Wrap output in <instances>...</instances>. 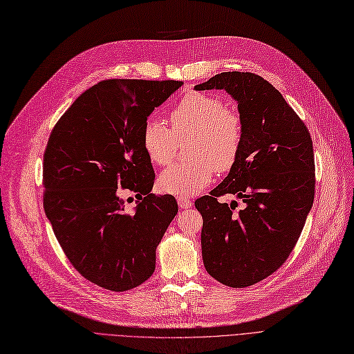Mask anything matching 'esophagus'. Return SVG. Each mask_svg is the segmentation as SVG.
Listing matches in <instances>:
<instances>
[{
  "mask_svg": "<svg viewBox=\"0 0 354 354\" xmlns=\"http://www.w3.org/2000/svg\"><path fill=\"white\" fill-rule=\"evenodd\" d=\"M178 205L182 210H185V208L191 207V200L188 197H178Z\"/></svg>",
  "mask_w": 354,
  "mask_h": 354,
  "instance_id": "34e87169",
  "label": "esophagus"
}]
</instances>
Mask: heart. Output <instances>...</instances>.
<instances>
[{
  "mask_svg": "<svg viewBox=\"0 0 354 354\" xmlns=\"http://www.w3.org/2000/svg\"><path fill=\"white\" fill-rule=\"evenodd\" d=\"M170 128L150 118L142 127L141 141L149 159L166 166L176 156L179 140L192 137L188 154L192 159L175 163L159 176L160 188L174 195H191L210 184L214 172L230 170L242 150L243 122L241 115L226 108L217 95L192 91L169 115Z\"/></svg>",
  "mask_w": 354,
  "mask_h": 354,
  "instance_id": "b5f03b06",
  "label": "heart"
}]
</instances>
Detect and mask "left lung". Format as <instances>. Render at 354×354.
Returning a JSON list of instances; mask_svg holds the SVG:
<instances>
[{
	"label": "left lung",
	"instance_id": "obj_1",
	"mask_svg": "<svg viewBox=\"0 0 354 354\" xmlns=\"http://www.w3.org/2000/svg\"><path fill=\"white\" fill-rule=\"evenodd\" d=\"M195 90H226L238 102L243 144L229 175L195 201L203 216L207 272L229 287L252 286L279 270L302 233L315 195L310 134L280 91L252 73H220ZM236 194L239 214L216 197Z\"/></svg>",
	"mask_w": 354,
	"mask_h": 354
}]
</instances>
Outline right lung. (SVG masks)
Returning <instances> with one entry per match:
<instances>
[{
  "label": "right lung",
  "instance_id": "obj_1",
  "mask_svg": "<svg viewBox=\"0 0 354 354\" xmlns=\"http://www.w3.org/2000/svg\"><path fill=\"white\" fill-rule=\"evenodd\" d=\"M182 84L103 80L78 96L50 133L45 214L73 267L106 290L125 292L151 277L156 248L178 213L174 195L150 194L154 170L141 133ZM128 193L139 200L131 212Z\"/></svg>",
  "mask_w": 354,
  "mask_h": 354
}]
</instances>
